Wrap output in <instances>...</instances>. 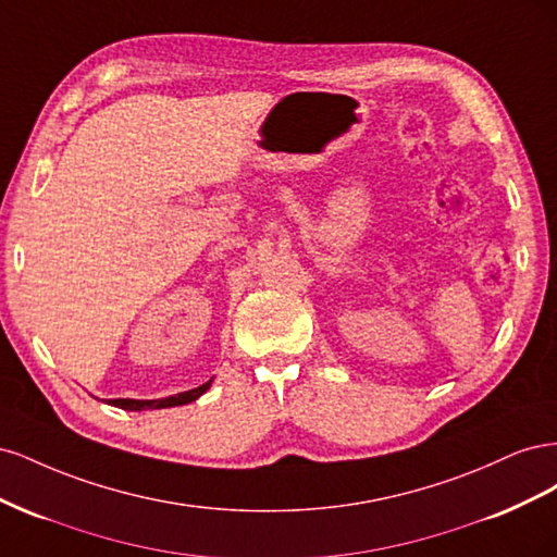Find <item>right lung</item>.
<instances>
[{
    "instance_id": "obj_1",
    "label": "right lung",
    "mask_w": 557,
    "mask_h": 557,
    "mask_svg": "<svg viewBox=\"0 0 557 557\" xmlns=\"http://www.w3.org/2000/svg\"><path fill=\"white\" fill-rule=\"evenodd\" d=\"M213 381V379H211ZM211 381L201 383L199 387H193V391H185V393H178V395H172V397H164V399H109V404H113V407L117 409H125V411H146V409H166V407H181V404H190L195 401L197 397L205 395L209 387H211Z\"/></svg>"
}]
</instances>
